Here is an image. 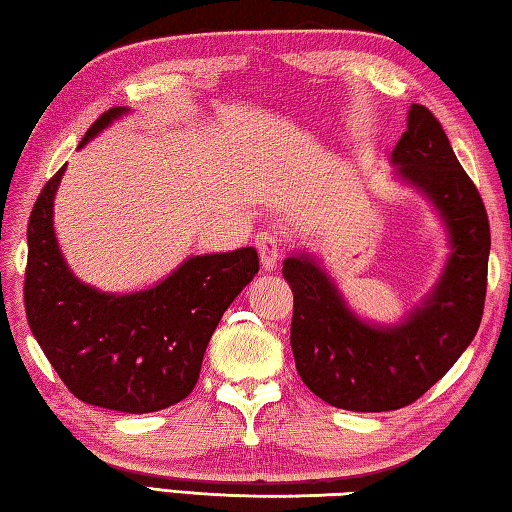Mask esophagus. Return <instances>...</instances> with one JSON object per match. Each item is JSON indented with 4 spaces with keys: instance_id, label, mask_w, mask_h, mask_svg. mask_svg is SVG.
<instances>
[{
    "instance_id": "1",
    "label": "esophagus",
    "mask_w": 512,
    "mask_h": 512,
    "mask_svg": "<svg viewBox=\"0 0 512 512\" xmlns=\"http://www.w3.org/2000/svg\"><path fill=\"white\" fill-rule=\"evenodd\" d=\"M254 245L260 254V265H263L265 272H274L278 258H281V243L272 234V231H260L256 236Z\"/></svg>"
}]
</instances>
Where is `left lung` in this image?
<instances>
[{
    "mask_svg": "<svg viewBox=\"0 0 512 512\" xmlns=\"http://www.w3.org/2000/svg\"><path fill=\"white\" fill-rule=\"evenodd\" d=\"M392 165L437 207L452 249L437 287L406 321L392 327L365 323L310 256H289L283 263L294 294L289 339L296 370L316 397L354 412L399 410L423 397L464 354L484 314L488 214L426 106L412 104Z\"/></svg>",
    "mask_w": 512,
    "mask_h": 512,
    "instance_id": "left-lung-1",
    "label": "left lung"
}]
</instances>
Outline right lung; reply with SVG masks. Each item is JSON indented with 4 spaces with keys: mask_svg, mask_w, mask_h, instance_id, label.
<instances>
[{
    "mask_svg": "<svg viewBox=\"0 0 512 512\" xmlns=\"http://www.w3.org/2000/svg\"><path fill=\"white\" fill-rule=\"evenodd\" d=\"M127 109H109L80 147ZM64 167L46 182L28 218L24 305L31 332L77 399L129 414L156 412L189 397L202 356L231 301L258 274L243 247L187 258L156 287L106 294L77 281L53 231V198Z\"/></svg>",
    "mask_w": 512,
    "mask_h": 512,
    "instance_id": "obj_1",
    "label": "right lung"
}]
</instances>
